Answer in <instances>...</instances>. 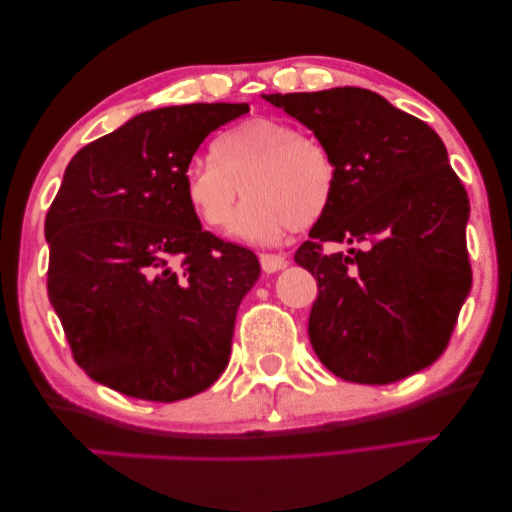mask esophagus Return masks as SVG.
I'll return each mask as SVG.
<instances>
[{
  "label": "esophagus",
  "instance_id": "esophagus-1",
  "mask_svg": "<svg viewBox=\"0 0 512 512\" xmlns=\"http://www.w3.org/2000/svg\"><path fill=\"white\" fill-rule=\"evenodd\" d=\"M286 265H288V258L283 254H261V267H263V272H267V274L279 272Z\"/></svg>",
  "mask_w": 512,
  "mask_h": 512
}]
</instances>
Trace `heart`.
Wrapping results in <instances>:
<instances>
[{"instance_id": "1", "label": "heart", "mask_w": 512, "mask_h": 512, "mask_svg": "<svg viewBox=\"0 0 512 512\" xmlns=\"http://www.w3.org/2000/svg\"><path fill=\"white\" fill-rule=\"evenodd\" d=\"M338 165L331 149L311 133L274 117H249L213 142L186 167V192L199 220L222 229L235 201L243 205L229 233L251 245H274L283 233L306 229L329 208Z\"/></svg>"}]
</instances>
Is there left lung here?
I'll return each instance as SVG.
<instances>
[{
	"mask_svg": "<svg viewBox=\"0 0 512 512\" xmlns=\"http://www.w3.org/2000/svg\"><path fill=\"white\" fill-rule=\"evenodd\" d=\"M263 99L311 129L338 165L331 204L295 254L317 281L308 317L317 358L367 385L429 367L472 288L469 199L445 142L365 88ZM326 241L349 244L348 254L324 255Z\"/></svg>",
	"mask_w": 512,
	"mask_h": 512,
	"instance_id": "left-lung-1",
	"label": "left lung"
}]
</instances>
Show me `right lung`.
Segmentation results:
<instances>
[{"label": "right lung", "mask_w": 512, "mask_h": 512, "mask_svg": "<svg viewBox=\"0 0 512 512\" xmlns=\"http://www.w3.org/2000/svg\"><path fill=\"white\" fill-rule=\"evenodd\" d=\"M247 104H183L133 115L79 149L45 220L47 292L92 381L179 401L229 365L254 251L201 229L186 167Z\"/></svg>", "instance_id": "obj_1"}]
</instances>
